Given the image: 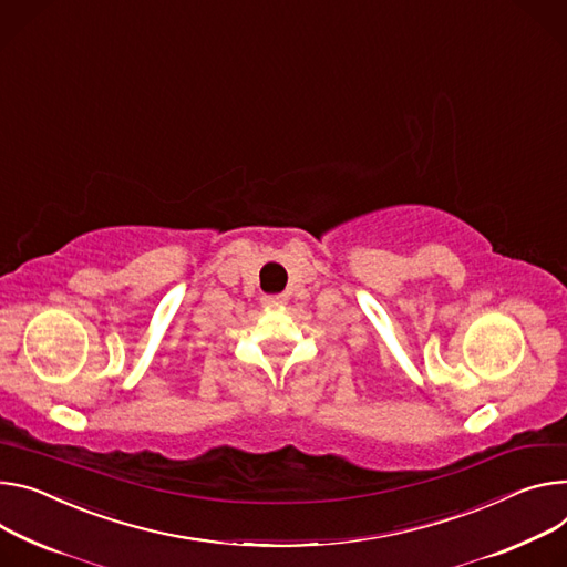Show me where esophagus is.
<instances>
[{"mask_svg":"<svg viewBox=\"0 0 567 567\" xmlns=\"http://www.w3.org/2000/svg\"><path fill=\"white\" fill-rule=\"evenodd\" d=\"M260 302H262L265 307H278V305H285V302H287V296H285V293H265V296L260 298Z\"/></svg>","mask_w":567,"mask_h":567,"instance_id":"1","label":"esophagus"}]
</instances>
